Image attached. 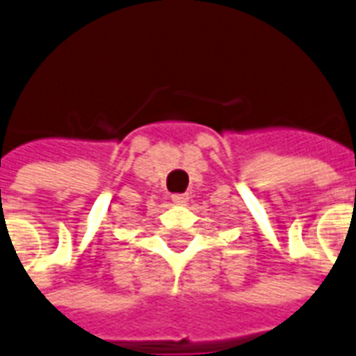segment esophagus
<instances>
[{
    "mask_svg": "<svg viewBox=\"0 0 356 356\" xmlns=\"http://www.w3.org/2000/svg\"><path fill=\"white\" fill-rule=\"evenodd\" d=\"M172 202L177 203V205H184V203L188 202V194H173Z\"/></svg>",
    "mask_w": 356,
    "mask_h": 356,
    "instance_id": "esophagus-1",
    "label": "esophagus"
}]
</instances>
